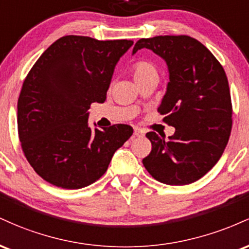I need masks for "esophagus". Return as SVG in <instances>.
<instances>
[{"label":"esophagus","instance_id":"34e87169","mask_svg":"<svg viewBox=\"0 0 249 249\" xmlns=\"http://www.w3.org/2000/svg\"><path fill=\"white\" fill-rule=\"evenodd\" d=\"M142 133H144V131H142V128L134 127V136H136V137H141V136H142Z\"/></svg>","mask_w":249,"mask_h":249}]
</instances>
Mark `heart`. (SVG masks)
I'll list each match as a JSON object with an SVG mask.
<instances>
[{
    "label": "heart",
    "instance_id": "1",
    "mask_svg": "<svg viewBox=\"0 0 249 249\" xmlns=\"http://www.w3.org/2000/svg\"><path fill=\"white\" fill-rule=\"evenodd\" d=\"M131 73H132L134 81L138 82L146 77H158V69L152 62L146 61V59H139V61L134 62L131 67Z\"/></svg>",
    "mask_w": 249,
    "mask_h": 249
}]
</instances>
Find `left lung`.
I'll return each instance as SVG.
<instances>
[{
	"label": "left lung",
	"instance_id": "obj_1",
	"mask_svg": "<svg viewBox=\"0 0 249 249\" xmlns=\"http://www.w3.org/2000/svg\"><path fill=\"white\" fill-rule=\"evenodd\" d=\"M146 48L167 63L170 82L158 112L176 127L165 141L156 132L142 164L154 179L187 185L204 177L224 153L232 131V101L226 72L198 39L186 35L142 38L133 53Z\"/></svg>",
	"mask_w": 249,
	"mask_h": 249
}]
</instances>
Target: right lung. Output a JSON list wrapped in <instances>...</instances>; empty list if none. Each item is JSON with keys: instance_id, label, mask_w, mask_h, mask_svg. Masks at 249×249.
Here are the masks:
<instances>
[{"instance_id": "add662e5", "label": "right lung", "mask_w": 249, "mask_h": 249, "mask_svg": "<svg viewBox=\"0 0 249 249\" xmlns=\"http://www.w3.org/2000/svg\"><path fill=\"white\" fill-rule=\"evenodd\" d=\"M132 44L63 36L33 65L17 102V128L25 158L45 181L68 190L93 184L132 136L127 124L88 126L90 105L105 102L116 63Z\"/></svg>"}]
</instances>
